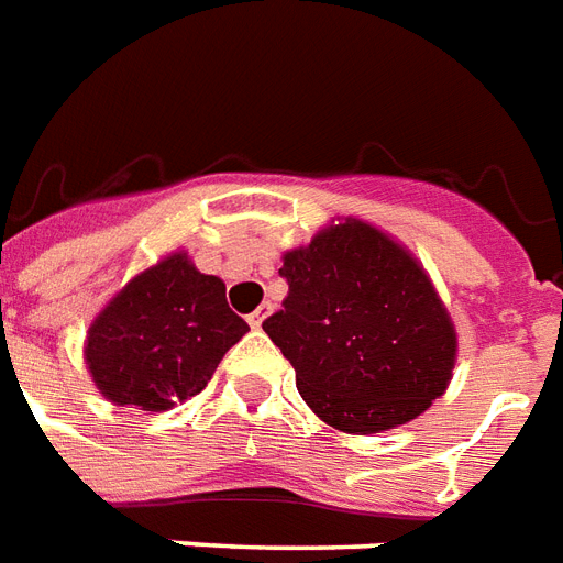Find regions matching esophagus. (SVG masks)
Listing matches in <instances>:
<instances>
[{
  "label": "esophagus",
  "instance_id": "obj_1",
  "mask_svg": "<svg viewBox=\"0 0 563 563\" xmlns=\"http://www.w3.org/2000/svg\"><path fill=\"white\" fill-rule=\"evenodd\" d=\"M267 317H269V305H261L255 313H250V319H246V322H250V328H261Z\"/></svg>",
  "mask_w": 563,
  "mask_h": 563
}]
</instances>
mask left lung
Segmentation results:
<instances>
[{
    "label": "left lung",
    "instance_id": "8db88e82",
    "mask_svg": "<svg viewBox=\"0 0 563 563\" xmlns=\"http://www.w3.org/2000/svg\"><path fill=\"white\" fill-rule=\"evenodd\" d=\"M290 294L264 331L296 368V389L328 427L372 435L442 398L456 325L424 264L360 218L331 220L282 255Z\"/></svg>",
    "mask_w": 563,
    "mask_h": 563
}]
</instances>
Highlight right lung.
<instances>
[{
    "instance_id": "right-lung-1",
    "label": "right lung",
    "mask_w": 563,
    "mask_h": 563,
    "mask_svg": "<svg viewBox=\"0 0 563 563\" xmlns=\"http://www.w3.org/2000/svg\"><path fill=\"white\" fill-rule=\"evenodd\" d=\"M250 328L227 305V285L186 250L136 273L89 322L84 363L115 407L165 412L203 393L223 354Z\"/></svg>"
}]
</instances>
